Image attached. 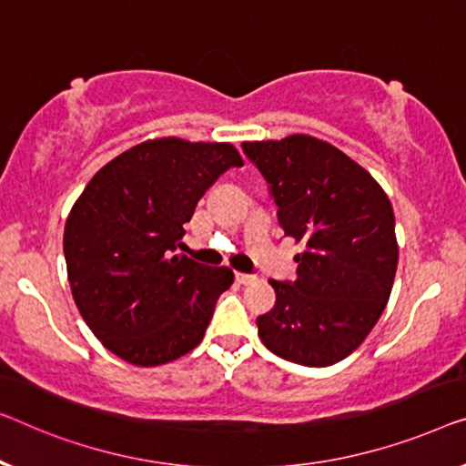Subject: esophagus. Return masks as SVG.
Returning <instances> with one entry per match:
<instances>
[{
	"label": "esophagus",
	"instance_id": "esophagus-1",
	"mask_svg": "<svg viewBox=\"0 0 466 466\" xmlns=\"http://www.w3.org/2000/svg\"><path fill=\"white\" fill-rule=\"evenodd\" d=\"M255 280H257V276H253V274H242V272L236 274V282L238 284H253Z\"/></svg>",
	"mask_w": 466,
	"mask_h": 466
}]
</instances>
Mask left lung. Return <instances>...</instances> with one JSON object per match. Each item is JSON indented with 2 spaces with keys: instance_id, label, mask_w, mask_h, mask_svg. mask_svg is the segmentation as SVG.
<instances>
[{
  "instance_id": "1",
  "label": "left lung",
  "mask_w": 466,
  "mask_h": 466,
  "mask_svg": "<svg viewBox=\"0 0 466 466\" xmlns=\"http://www.w3.org/2000/svg\"><path fill=\"white\" fill-rule=\"evenodd\" d=\"M242 150L269 184L284 236L303 245L295 280H269L276 305L257 318L259 339L289 362H341L391 295L400 251L393 207L362 165L318 137L242 142Z\"/></svg>"
}]
</instances>
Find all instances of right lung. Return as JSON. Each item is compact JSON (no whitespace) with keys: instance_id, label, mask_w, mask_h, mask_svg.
Listing matches in <instances>:
<instances>
[{"instance_id":"1","label":"right lung","mask_w":466,"mask_h":466,"mask_svg":"<svg viewBox=\"0 0 466 466\" xmlns=\"http://www.w3.org/2000/svg\"><path fill=\"white\" fill-rule=\"evenodd\" d=\"M242 157L228 142L157 137L89 179L65 226L68 284L98 341L134 366H158L203 341L230 268L176 253L200 197Z\"/></svg>"}]
</instances>
